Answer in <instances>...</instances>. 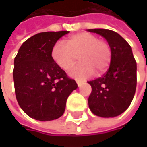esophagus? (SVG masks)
<instances>
[{"label": "esophagus", "instance_id": "1", "mask_svg": "<svg viewBox=\"0 0 147 147\" xmlns=\"http://www.w3.org/2000/svg\"><path fill=\"white\" fill-rule=\"evenodd\" d=\"M76 83H77L78 87H81V86L82 85V81H80V80H76Z\"/></svg>", "mask_w": 147, "mask_h": 147}]
</instances>
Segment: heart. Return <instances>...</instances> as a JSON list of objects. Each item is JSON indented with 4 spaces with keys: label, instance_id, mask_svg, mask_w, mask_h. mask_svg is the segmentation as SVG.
I'll return each instance as SVG.
<instances>
[{
    "label": "heart",
    "instance_id": "1",
    "mask_svg": "<svg viewBox=\"0 0 147 147\" xmlns=\"http://www.w3.org/2000/svg\"><path fill=\"white\" fill-rule=\"evenodd\" d=\"M81 61L70 71L77 79H84L94 73L104 72L111 60V49L109 43L88 32L73 35L62 42H56L52 48L51 57L53 62L62 70L69 71L74 65L76 58Z\"/></svg>",
    "mask_w": 147,
    "mask_h": 147
}]
</instances>
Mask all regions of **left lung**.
I'll use <instances>...</instances> for the list:
<instances>
[{"label":"left lung","mask_w":147,"mask_h":147,"mask_svg":"<svg viewBox=\"0 0 147 147\" xmlns=\"http://www.w3.org/2000/svg\"><path fill=\"white\" fill-rule=\"evenodd\" d=\"M88 31L100 35L111 49V65L106 73L88 82L92 87L89 109L99 117H117L128 109L135 94L137 66L132 48L119 34L111 30L90 29Z\"/></svg>","instance_id":"1"}]
</instances>
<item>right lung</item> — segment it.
<instances>
[{"instance_id":"obj_1","label":"right lung","mask_w":147,"mask_h":147,"mask_svg":"<svg viewBox=\"0 0 147 147\" xmlns=\"http://www.w3.org/2000/svg\"><path fill=\"white\" fill-rule=\"evenodd\" d=\"M69 31L38 33L26 40L14 59L13 81L16 99L31 118L51 121L60 117L66 100L77 88L76 81L52 59L57 41Z\"/></svg>"}]
</instances>
